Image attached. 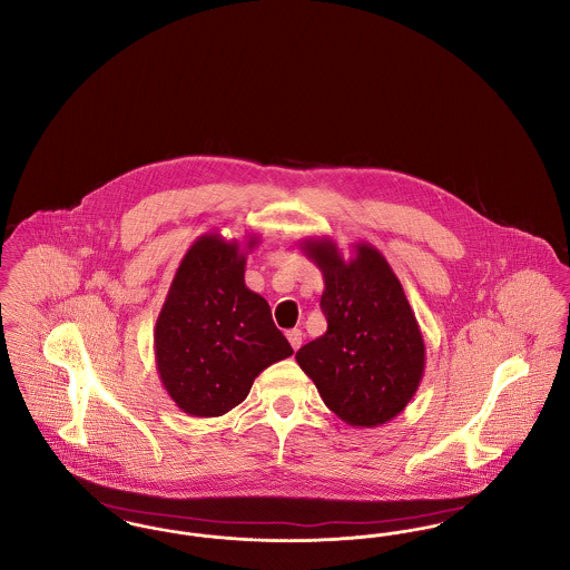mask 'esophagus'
I'll return each mask as SVG.
<instances>
[{"label": "esophagus", "instance_id": "obj_1", "mask_svg": "<svg viewBox=\"0 0 570 570\" xmlns=\"http://www.w3.org/2000/svg\"><path fill=\"white\" fill-rule=\"evenodd\" d=\"M286 337H288V342H291L293 351H298V348H301V342H303V333H301V328H291V331H286Z\"/></svg>", "mask_w": 570, "mask_h": 570}]
</instances>
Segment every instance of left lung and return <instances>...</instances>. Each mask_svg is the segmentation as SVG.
<instances>
[{"instance_id": "8db88e82", "label": "left lung", "mask_w": 570, "mask_h": 570, "mask_svg": "<svg viewBox=\"0 0 570 570\" xmlns=\"http://www.w3.org/2000/svg\"><path fill=\"white\" fill-rule=\"evenodd\" d=\"M344 261L328 237L301 249L323 272L326 331L298 351V367L323 402L353 428L393 421L425 372V342L402 282L374 245L354 244Z\"/></svg>"}]
</instances>
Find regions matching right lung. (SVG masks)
I'll return each instance as SVG.
<instances>
[{"label": "right lung", "mask_w": 570, "mask_h": 570, "mask_svg": "<svg viewBox=\"0 0 570 570\" xmlns=\"http://www.w3.org/2000/svg\"><path fill=\"white\" fill-rule=\"evenodd\" d=\"M256 235L198 237L164 301L154 348L170 400L190 416H222L247 397L254 379L293 354L272 307L245 286V256Z\"/></svg>", "instance_id": "add662e5"}]
</instances>
